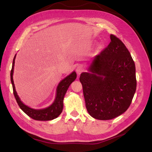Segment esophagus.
Masks as SVG:
<instances>
[{
  "instance_id": "34e87169",
  "label": "esophagus",
  "mask_w": 152,
  "mask_h": 152,
  "mask_svg": "<svg viewBox=\"0 0 152 152\" xmlns=\"http://www.w3.org/2000/svg\"><path fill=\"white\" fill-rule=\"evenodd\" d=\"M84 71V68H83V67H82V66H81V65H79L78 66H77V68H76V72H77V73L78 75H80V73Z\"/></svg>"
}]
</instances>
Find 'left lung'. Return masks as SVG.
<instances>
[{"label": "left lung", "instance_id": "1", "mask_svg": "<svg viewBox=\"0 0 152 152\" xmlns=\"http://www.w3.org/2000/svg\"><path fill=\"white\" fill-rule=\"evenodd\" d=\"M94 58L80 81L87 112L98 120H110L129 107L136 89V68L126 45L116 36Z\"/></svg>", "mask_w": 152, "mask_h": 152}]
</instances>
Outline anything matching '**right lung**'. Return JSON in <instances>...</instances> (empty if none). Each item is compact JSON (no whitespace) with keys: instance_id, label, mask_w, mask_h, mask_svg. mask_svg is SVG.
Masks as SVG:
<instances>
[{"instance_id":"obj_1","label":"right lung","mask_w":152,"mask_h":152,"mask_svg":"<svg viewBox=\"0 0 152 152\" xmlns=\"http://www.w3.org/2000/svg\"><path fill=\"white\" fill-rule=\"evenodd\" d=\"M16 54L14 57L12 69L11 71V81L12 85L13 94L15 96V99L19 105L20 108L27 115H28L31 118L36 121H51L53 119L57 118L63 111V99L66 91L68 89L69 86L72 83V82L74 81L77 78V74L75 72H73L71 74L68 75L65 79H63L59 82L56 89V98L54 103L49 106V107L44 109L36 110L34 108H31L28 106L25 105L22 103L20 100L19 96H18L16 89L15 84L13 81V72H14V66H15V61Z\"/></svg>"}]
</instances>
